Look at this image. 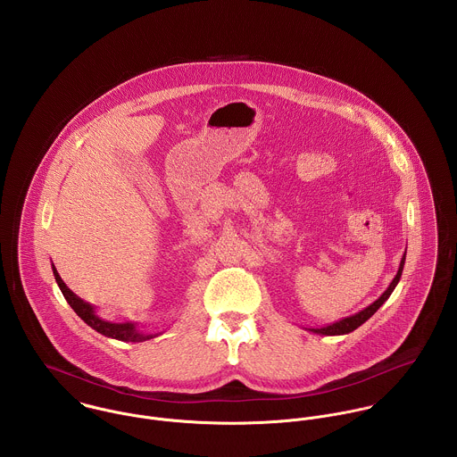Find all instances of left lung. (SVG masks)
I'll return each mask as SVG.
<instances>
[{
    "label": "left lung",
    "instance_id": "obj_1",
    "mask_svg": "<svg viewBox=\"0 0 457 457\" xmlns=\"http://www.w3.org/2000/svg\"><path fill=\"white\" fill-rule=\"evenodd\" d=\"M404 257H406V252H404L403 259L399 262L397 274L394 276L391 285L387 287V290H386L375 303H371L370 306H366V308L361 310L359 313L350 315V317H345V319H341V320H337V322H334V324H328V326L324 327H308L306 330H310V332H313V334H320V336H343V334H348V332L355 330L357 327L362 326V324H364L366 320H370V319L377 313V310L391 297L395 285L399 283V278H401V272H403V267H404Z\"/></svg>",
    "mask_w": 457,
    "mask_h": 457
}]
</instances>
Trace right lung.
Instances as JSON below:
<instances>
[{
  "instance_id": "1",
  "label": "right lung",
  "mask_w": 457,
  "mask_h": 457,
  "mask_svg": "<svg viewBox=\"0 0 457 457\" xmlns=\"http://www.w3.org/2000/svg\"><path fill=\"white\" fill-rule=\"evenodd\" d=\"M53 272H54V278H56V283L60 287V290L63 292L65 295L66 303L71 306V310L87 324L91 328H95L96 332L107 336V337H112V339H120V341H131V343H140V341H147V339H153L156 337L158 334L162 332H154V334H147V332H142L137 328V324L133 322H109V320H104L102 317H98L96 313V308L86 301H82L79 295H75L68 287L65 285V281L62 279L60 272L56 270L54 263H53Z\"/></svg>"
}]
</instances>
